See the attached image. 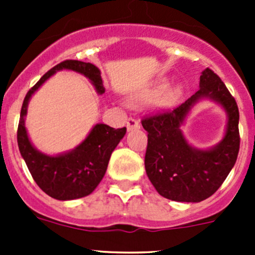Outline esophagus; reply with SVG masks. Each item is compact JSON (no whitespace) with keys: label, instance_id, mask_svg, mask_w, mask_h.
Listing matches in <instances>:
<instances>
[{"label":"esophagus","instance_id":"esophagus-1","mask_svg":"<svg viewBox=\"0 0 255 255\" xmlns=\"http://www.w3.org/2000/svg\"><path fill=\"white\" fill-rule=\"evenodd\" d=\"M140 128V123L139 121L134 120V118H129L127 122V129L128 130H135V129H139Z\"/></svg>","mask_w":255,"mask_h":255}]
</instances>
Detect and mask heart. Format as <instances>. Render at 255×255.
<instances>
[{
  "label": "heart",
  "mask_w": 255,
  "mask_h": 255,
  "mask_svg": "<svg viewBox=\"0 0 255 255\" xmlns=\"http://www.w3.org/2000/svg\"><path fill=\"white\" fill-rule=\"evenodd\" d=\"M166 86H168V80H160V81L156 82L153 87L135 95V96L133 97V100H134V101H145V100L153 99L156 95L160 94ZM180 92H181V89H180V87H174V89L169 90V91L164 95L163 99H161V104L171 105L173 102H175L177 97L180 96Z\"/></svg>",
  "instance_id": "b5f03b06"
}]
</instances>
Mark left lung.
Instances as JSON below:
<instances>
[{
  "mask_svg": "<svg viewBox=\"0 0 255 255\" xmlns=\"http://www.w3.org/2000/svg\"><path fill=\"white\" fill-rule=\"evenodd\" d=\"M208 98L220 103L229 121L224 139L210 149L190 146L181 125L196 102ZM239 111L235 97L211 69L200 76V89L184 104L171 110L144 117L148 132L146 175L159 195L173 201L200 202L215 194L235 166L239 151Z\"/></svg>",
  "mask_w": 255,
  "mask_h": 255,
  "instance_id": "obj_1",
  "label": "left lung"
}]
</instances>
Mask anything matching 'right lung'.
Returning a JSON list of instances; mask_svg holds the SVG:
<instances>
[{
	"label": "right lung",
	"mask_w": 255,
	"mask_h": 255,
	"mask_svg": "<svg viewBox=\"0 0 255 255\" xmlns=\"http://www.w3.org/2000/svg\"><path fill=\"white\" fill-rule=\"evenodd\" d=\"M64 69L86 76L97 94L105 92L101 71L94 64L79 60L61 61L44 74L25 95L18 123L17 142L20 155L38 186L53 199L68 201L87 196L96 189L106 173L112 151L125 137L127 128L115 129L104 123H97L84 142L73 150L59 155H47L37 150L30 143L24 125L28 102L51 75Z\"/></svg>",
	"instance_id": "obj_1"
}]
</instances>
